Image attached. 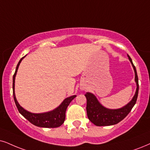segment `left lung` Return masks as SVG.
Segmentation results:
<instances>
[{
  "mask_svg": "<svg viewBox=\"0 0 150 150\" xmlns=\"http://www.w3.org/2000/svg\"><path fill=\"white\" fill-rule=\"evenodd\" d=\"M135 73V81L136 90L133 98L124 107L119 109H111L104 107L98 101L94 94L87 92L85 94L86 98V113L89 120L96 126H110L116 125L120 122L129 114L131 110L135 105L138 94V78L136 67L134 66L132 59L127 54Z\"/></svg>",
  "mask_w": 150,
  "mask_h": 150,
  "instance_id": "8db88e82",
  "label": "left lung"
}]
</instances>
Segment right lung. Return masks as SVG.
I'll use <instances>...</instances> for the list:
<instances>
[{"instance_id": "obj_1", "label": "right lung", "mask_w": 150, "mask_h": 150, "mask_svg": "<svg viewBox=\"0 0 150 150\" xmlns=\"http://www.w3.org/2000/svg\"><path fill=\"white\" fill-rule=\"evenodd\" d=\"M26 56V55H25ZM22 57L18 62L17 64L16 71L13 75V96H14V100L16 104V106L18 109L19 113L21 114L24 117H25L27 120L33 124L34 125L39 127H45V128H55L61 126L62 124L64 122L66 117V111L67 109L68 106L71 103V102L73 100L74 98L76 97L75 95L74 96H70L69 98H66L63 102L60 104V105L53 109L52 111H48V112L41 113H31L30 111H27L23 109L21 106L19 105L18 101H17L16 96H15V78H16V75L18 71V66H19L21 62L23 60L25 57Z\"/></svg>"}]
</instances>
